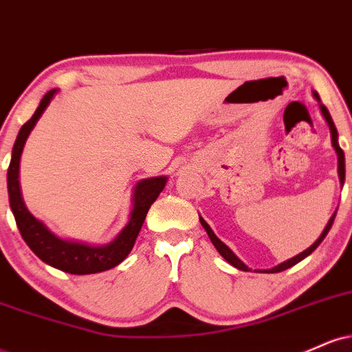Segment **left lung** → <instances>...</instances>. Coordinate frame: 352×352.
Here are the masks:
<instances>
[{"label": "left lung", "mask_w": 352, "mask_h": 352, "mask_svg": "<svg viewBox=\"0 0 352 352\" xmlns=\"http://www.w3.org/2000/svg\"><path fill=\"white\" fill-rule=\"evenodd\" d=\"M313 96H314V99L318 100L319 111H321V114H322V117H324L326 124H328V127H329V132H331V144H333V148H334V151H336V155H338V177H339V184H341V188H342V185H344V179H346V164H344V152H342V148L339 147V142H338L336 125H334L333 119H331V114H329L328 109H326V107L321 104V99H319V96H318L316 91H313ZM336 213H338V208L334 210V213H333V215H331L329 221H328V223H326L324 230H322V233H321V235H319L318 240L314 241V243L309 246V248H306L305 252H301L300 254H296V256L289 258V260L283 261V263H280V265L273 266V268H270V270H254V272H261V273H280V272H285V270L292 268V266H294L296 263H300L301 260H305L306 256H309V254L313 253L314 250H316L319 245H321V241L324 240L326 235H328V232L331 230V227H333V221H334V218H336ZM199 217H200V215H199ZM200 223H201V227L205 228V232H207L210 241H212L213 246H215L217 252L220 253L221 256H223L225 260H227L230 265L235 266L236 270H241V272H248V270H250L248 266H246V265L243 263V261H241L240 258H238L236 254L233 253L232 250H230L228 246L225 245L223 241H221L220 238H218V236L215 235V233H213V230L210 228V225H208L207 221H205L201 217H200Z\"/></svg>", "instance_id": "left-lung-1"}]
</instances>
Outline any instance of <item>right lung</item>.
Masks as SVG:
<instances>
[{"label": "right lung", "instance_id": "add662e5", "mask_svg": "<svg viewBox=\"0 0 352 352\" xmlns=\"http://www.w3.org/2000/svg\"><path fill=\"white\" fill-rule=\"evenodd\" d=\"M58 92L59 89H51L41 99L33 117L19 129L13 145V152H11L10 167H8L10 207L23 240L44 263L71 274H92L106 272V270H111L122 263L127 254L131 253V250L134 248L137 235L142 228L148 208L157 200V197L160 195L168 177H148V179L137 182L134 192H132V208L131 213H129L127 223L117 233L114 240L106 245H91L78 240H66V238H60L56 233H52L24 205L21 185H19V162H21V153L28 137H30L31 131L36 127L38 120L41 119L44 111H46Z\"/></svg>", "mask_w": 352, "mask_h": 352}]
</instances>
